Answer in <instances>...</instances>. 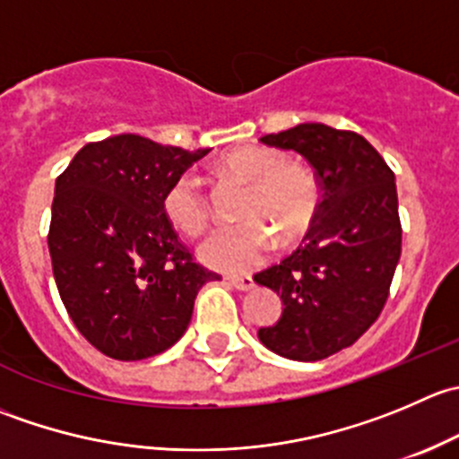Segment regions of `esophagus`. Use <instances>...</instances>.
<instances>
[{
    "label": "esophagus",
    "instance_id": "esophagus-1",
    "mask_svg": "<svg viewBox=\"0 0 459 459\" xmlns=\"http://www.w3.org/2000/svg\"><path fill=\"white\" fill-rule=\"evenodd\" d=\"M226 281L238 290H251L253 284H255L251 275H233V277H226Z\"/></svg>",
    "mask_w": 459,
    "mask_h": 459
}]
</instances>
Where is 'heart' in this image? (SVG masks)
Returning a JSON list of instances; mask_svg holds the SVG:
<instances>
[{
  "mask_svg": "<svg viewBox=\"0 0 459 459\" xmlns=\"http://www.w3.org/2000/svg\"><path fill=\"white\" fill-rule=\"evenodd\" d=\"M217 173L247 186L238 226H226L202 244L208 266L238 273L268 255L273 239L293 248L307 239L319 211L317 179L307 166L286 161L275 148L244 146L217 161ZM164 215L179 233L195 238L208 226V200L202 182L191 173L175 178L164 193Z\"/></svg>",
  "mask_w": 459,
  "mask_h": 459,
  "instance_id": "heart-1",
  "label": "heart"
}]
</instances>
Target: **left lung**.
<instances>
[{"label": "left lung", "mask_w": 459, "mask_h": 459, "mask_svg": "<svg viewBox=\"0 0 459 459\" xmlns=\"http://www.w3.org/2000/svg\"><path fill=\"white\" fill-rule=\"evenodd\" d=\"M262 143L299 152L322 202L304 247L253 277L284 304L257 337L281 358L317 362L358 342L386 304L402 253L395 175L362 135L326 124H298Z\"/></svg>", "instance_id": "1"}]
</instances>
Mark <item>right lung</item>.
I'll use <instances>...</instances> for the list:
<instances>
[{
  "label": "right lung",
  "instance_id": "obj_1",
  "mask_svg": "<svg viewBox=\"0 0 459 459\" xmlns=\"http://www.w3.org/2000/svg\"><path fill=\"white\" fill-rule=\"evenodd\" d=\"M206 152L124 133L86 143L55 182V284L77 331L108 358L135 362L170 349L202 286L220 277L193 262L161 206Z\"/></svg>",
  "mask_w": 459,
  "mask_h": 459
}]
</instances>
